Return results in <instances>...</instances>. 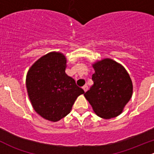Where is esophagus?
I'll return each mask as SVG.
<instances>
[{
	"mask_svg": "<svg viewBox=\"0 0 154 154\" xmlns=\"http://www.w3.org/2000/svg\"><path fill=\"white\" fill-rule=\"evenodd\" d=\"M83 89L84 90V91H85V92H86V91H88V86H87V85H85V86H83Z\"/></svg>",
	"mask_w": 154,
	"mask_h": 154,
	"instance_id": "1",
	"label": "esophagus"
}]
</instances>
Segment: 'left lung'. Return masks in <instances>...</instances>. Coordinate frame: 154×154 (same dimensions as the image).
<instances>
[{"mask_svg": "<svg viewBox=\"0 0 154 154\" xmlns=\"http://www.w3.org/2000/svg\"><path fill=\"white\" fill-rule=\"evenodd\" d=\"M94 84L84 94L97 116L109 119L123 112L133 94V83L122 65L109 58L92 64Z\"/></svg>", "mask_w": 154, "mask_h": 154, "instance_id": "8db88e82", "label": "left lung"}]
</instances>
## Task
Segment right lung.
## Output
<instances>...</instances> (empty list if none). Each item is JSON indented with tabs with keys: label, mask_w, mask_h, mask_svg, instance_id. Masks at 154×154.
Listing matches in <instances>:
<instances>
[{
	"label": "right lung",
	"mask_w": 154,
	"mask_h": 154,
	"mask_svg": "<svg viewBox=\"0 0 154 154\" xmlns=\"http://www.w3.org/2000/svg\"><path fill=\"white\" fill-rule=\"evenodd\" d=\"M67 60L53 51L40 57L29 68L26 86L34 110L50 122H57L71 112L74 101L84 91L66 74Z\"/></svg>",
	"instance_id": "right-lung-1"
}]
</instances>
